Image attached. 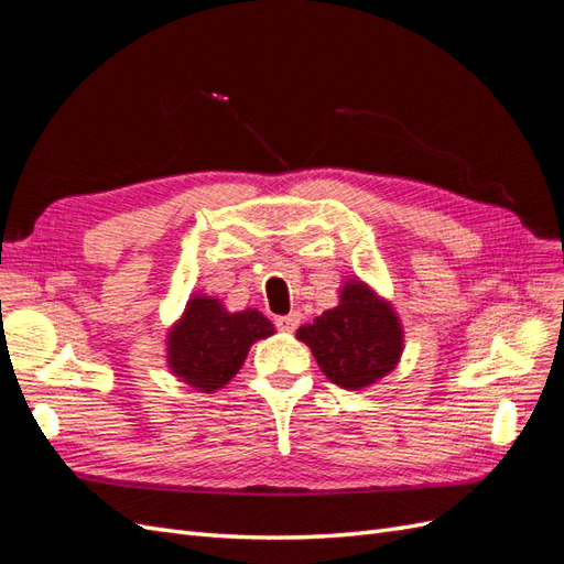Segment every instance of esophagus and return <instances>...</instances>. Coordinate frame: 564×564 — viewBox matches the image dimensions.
Segmentation results:
<instances>
[{
  "label": "esophagus",
  "mask_w": 564,
  "mask_h": 564,
  "mask_svg": "<svg viewBox=\"0 0 564 564\" xmlns=\"http://www.w3.org/2000/svg\"><path fill=\"white\" fill-rule=\"evenodd\" d=\"M299 322H301L299 313H289V315H282V317L275 319L280 332H294L299 327Z\"/></svg>",
  "instance_id": "1"
}]
</instances>
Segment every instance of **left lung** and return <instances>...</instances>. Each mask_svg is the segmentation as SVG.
<instances>
[{
	"label": "left lung",
	"mask_w": 564,
	"mask_h": 564,
	"mask_svg": "<svg viewBox=\"0 0 564 564\" xmlns=\"http://www.w3.org/2000/svg\"><path fill=\"white\" fill-rule=\"evenodd\" d=\"M332 383L365 390L398 367L404 350L402 322L390 301L362 280H346L338 305L296 332Z\"/></svg>",
	"instance_id": "8db88e82"
}]
</instances>
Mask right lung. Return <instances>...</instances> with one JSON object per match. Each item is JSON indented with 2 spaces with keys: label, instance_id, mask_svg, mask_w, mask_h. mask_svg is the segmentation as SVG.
I'll return each mask as SVG.
<instances>
[{
  "label": "right lung",
  "instance_id": "add662e5",
  "mask_svg": "<svg viewBox=\"0 0 564 564\" xmlns=\"http://www.w3.org/2000/svg\"><path fill=\"white\" fill-rule=\"evenodd\" d=\"M272 334L275 327L263 313H230L218 299L195 294L166 334V365L193 390L214 392L242 369L256 340Z\"/></svg>",
  "mask_w": 564,
  "mask_h": 564
}]
</instances>
